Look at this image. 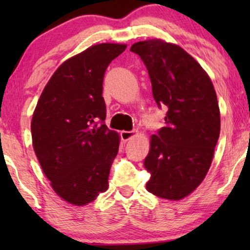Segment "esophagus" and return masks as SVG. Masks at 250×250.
<instances>
[{
	"instance_id": "obj_1",
	"label": "esophagus",
	"mask_w": 250,
	"mask_h": 250,
	"mask_svg": "<svg viewBox=\"0 0 250 250\" xmlns=\"http://www.w3.org/2000/svg\"><path fill=\"white\" fill-rule=\"evenodd\" d=\"M135 135H138V131H123V132H121V138H122V140L124 142H126V141H128L129 139H132L133 136H135Z\"/></svg>"
}]
</instances>
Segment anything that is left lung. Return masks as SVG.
Masks as SVG:
<instances>
[{"label":"left lung","mask_w":250,"mask_h":250,"mask_svg":"<svg viewBox=\"0 0 250 250\" xmlns=\"http://www.w3.org/2000/svg\"><path fill=\"white\" fill-rule=\"evenodd\" d=\"M132 52L148 69L166 125L151 135L145 167L146 190L168 200L192 193L207 175L221 131L216 92L204 68L182 47L160 39L134 43Z\"/></svg>","instance_id":"left-lung-1"}]
</instances>
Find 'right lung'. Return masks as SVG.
I'll list each match as a JSON object with an SVG mask.
<instances>
[{
	"label": "right lung",
	"instance_id": "1",
	"mask_svg": "<svg viewBox=\"0 0 250 250\" xmlns=\"http://www.w3.org/2000/svg\"><path fill=\"white\" fill-rule=\"evenodd\" d=\"M126 44L101 43L69 58L54 71L32 118L33 148L61 199L84 206L108 189L119 135L105 124L102 83L108 64Z\"/></svg>",
	"mask_w": 250,
	"mask_h": 250
}]
</instances>
